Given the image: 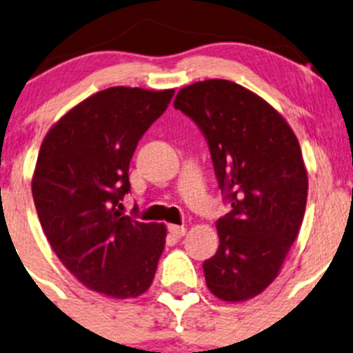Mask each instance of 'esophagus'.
<instances>
[{
  "label": "esophagus",
  "instance_id": "obj_1",
  "mask_svg": "<svg viewBox=\"0 0 353 353\" xmlns=\"http://www.w3.org/2000/svg\"><path fill=\"white\" fill-rule=\"evenodd\" d=\"M169 232L172 234L174 237L181 239V237L186 236V227L184 225H169Z\"/></svg>",
  "mask_w": 353,
  "mask_h": 353
}]
</instances>
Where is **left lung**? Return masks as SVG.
<instances>
[{
  "label": "left lung",
  "mask_w": 353,
  "mask_h": 353,
  "mask_svg": "<svg viewBox=\"0 0 353 353\" xmlns=\"http://www.w3.org/2000/svg\"><path fill=\"white\" fill-rule=\"evenodd\" d=\"M174 108L205 134L232 206L216 220L220 244L203 263L206 285L225 302L248 301L276 279L302 225L307 170L301 145L282 114L234 81L188 85Z\"/></svg>",
  "instance_id": "8db88e82"
}]
</instances>
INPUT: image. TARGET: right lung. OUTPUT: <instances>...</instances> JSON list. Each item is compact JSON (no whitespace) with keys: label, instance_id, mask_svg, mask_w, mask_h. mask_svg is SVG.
Here are the masks:
<instances>
[{"label":"right lung","instance_id":"right-lung-1","mask_svg":"<svg viewBox=\"0 0 353 353\" xmlns=\"http://www.w3.org/2000/svg\"><path fill=\"white\" fill-rule=\"evenodd\" d=\"M172 95V88H105L68 110L39 150L32 196L42 230L68 272L108 297H138L154 282L165 225L119 208L138 141Z\"/></svg>","mask_w":353,"mask_h":353}]
</instances>
